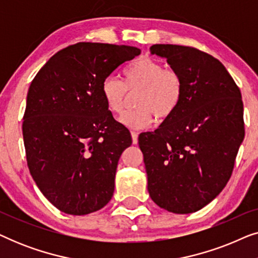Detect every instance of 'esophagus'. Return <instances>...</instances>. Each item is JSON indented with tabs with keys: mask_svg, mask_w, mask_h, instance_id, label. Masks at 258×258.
Returning <instances> with one entry per match:
<instances>
[{
	"mask_svg": "<svg viewBox=\"0 0 258 258\" xmlns=\"http://www.w3.org/2000/svg\"><path fill=\"white\" fill-rule=\"evenodd\" d=\"M132 139H133V143L137 144V142H139V134L136 132H132Z\"/></svg>",
	"mask_w": 258,
	"mask_h": 258,
	"instance_id": "1",
	"label": "esophagus"
}]
</instances>
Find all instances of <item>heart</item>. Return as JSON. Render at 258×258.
Masks as SVG:
<instances>
[{"label":"heart","instance_id":"1","mask_svg":"<svg viewBox=\"0 0 258 258\" xmlns=\"http://www.w3.org/2000/svg\"><path fill=\"white\" fill-rule=\"evenodd\" d=\"M123 82L109 76L101 87L102 97L112 114H121L128 91L136 94V108L121 116L123 124L132 129H144L158 119L168 118L178 107L183 94L181 76L172 69H165L161 62L149 57L137 58L123 69Z\"/></svg>","mask_w":258,"mask_h":258}]
</instances>
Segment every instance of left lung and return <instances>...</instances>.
<instances>
[{"label": "left lung", "instance_id": "8db88e82", "mask_svg": "<svg viewBox=\"0 0 258 258\" xmlns=\"http://www.w3.org/2000/svg\"><path fill=\"white\" fill-rule=\"evenodd\" d=\"M150 52L178 73L183 94L172 115L139 136L148 191L160 208L191 214L230 178L244 139L241 91L225 67L199 49L154 44Z\"/></svg>", "mask_w": 258, "mask_h": 258}]
</instances>
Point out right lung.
Segmentation results:
<instances>
[{"label": "right lung", "instance_id": "add662e5", "mask_svg": "<svg viewBox=\"0 0 258 258\" xmlns=\"http://www.w3.org/2000/svg\"><path fill=\"white\" fill-rule=\"evenodd\" d=\"M140 54L129 45L80 42L56 52L30 84L22 125L28 168L62 213L87 215L111 200L118 160L133 141L101 87Z\"/></svg>", "mask_w": 258, "mask_h": 258}]
</instances>
